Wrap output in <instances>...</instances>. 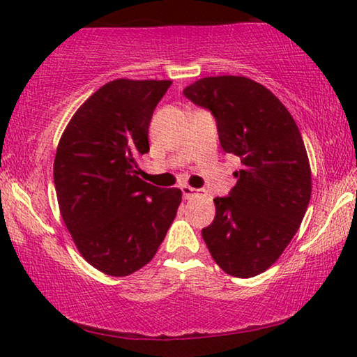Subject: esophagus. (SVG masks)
Here are the masks:
<instances>
[{"instance_id": "1", "label": "esophagus", "mask_w": 357, "mask_h": 357, "mask_svg": "<svg viewBox=\"0 0 357 357\" xmlns=\"http://www.w3.org/2000/svg\"><path fill=\"white\" fill-rule=\"evenodd\" d=\"M198 192H199V190L188 187V185H183V187H182V195H183V198H185V199H190V198L197 197Z\"/></svg>"}]
</instances>
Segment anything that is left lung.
Masks as SVG:
<instances>
[{
  "label": "left lung",
  "mask_w": 357,
  "mask_h": 357,
  "mask_svg": "<svg viewBox=\"0 0 357 357\" xmlns=\"http://www.w3.org/2000/svg\"><path fill=\"white\" fill-rule=\"evenodd\" d=\"M183 96L211 110L222 149L242 162L229 197L214 198L216 216L202 236L227 275H260L289 245L310 202L301 131L281 100L245 76L202 77Z\"/></svg>",
  "instance_id": "1"
}]
</instances>
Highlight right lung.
<instances>
[{
  "mask_svg": "<svg viewBox=\"0 0 357 357\" xmlns=\"http://www.w3.org/2000/svg\"><path fill=\"white\" fill-rule=\"evenodd\" d=\"M172 81L115 79L71 116L58 143L53 180L58 206L82 258L110 276L153 260L182 192L141 180L136 159L149 151L155 105Z\"/></svg>",
  "mask_w": 357,
  "mask_h": 357,
  "instance_id": "1",
  "label": "right lung"
}]
</instances>
